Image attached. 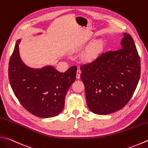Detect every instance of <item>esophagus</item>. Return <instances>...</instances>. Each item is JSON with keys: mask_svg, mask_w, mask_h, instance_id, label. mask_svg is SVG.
Wrapping results in <instances>:
<instances>
[{"mask_svg": "<svg viewBox=\"0 0 148 148\" xmlns=\"http://www.w3.org/2000/svg\"><path fill=\"white\" fill-rule=\"evenodd\" d=\"M82 73V72H81L80 70H77L76 72V78L77 79H79L80 78V74Z\"/></svg>", "mask_w": 148, "mask_h": 148, "instance_id": "1", "label": "esophagus"}]
</instances>
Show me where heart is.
<instances>
[{
  "instance_id": "heart-1",
  "label": "heart",
  "mask_w": 148,
  "mask_h": 148,
  "mask_svg": "<svg viewBox=\"0 0 148 148\" xmlns=\"http://www.w3.org/2000/svg\"><path fill=\"white\" fill-rule=\"evenodd\" d=\"M105 47V42L103 40H97L89 46L83 55L84 60L91 62L99 56Z\"/></svg>"
}]
</instances>
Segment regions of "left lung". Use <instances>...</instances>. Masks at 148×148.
Instances as JSON below:
<instances>
[{
    "instance_id": "left-lung-1",
    "label": "left lung",
    "mask_w": 148,
    "mask_h": 148,
    "mask_svg": "<svg viewBox=\"0 0 148 148\" xmlns=\"http://www.w3.org/2000/svg\"><path fill=\"white\" fill-rule=\"evenodd\" d=\"M121 47L101 54L80 66L88 108L98 115L122 109L134 95L140 76V60L130 34L123 33Z\"/></svg>"
}]
</instances>
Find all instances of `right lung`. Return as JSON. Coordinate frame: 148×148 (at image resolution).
<instances>
[{
	"label": "right lung",
	"instance_id": "right-lung-1",
	"mask_svg": "<svg viewBox=\"0 0 148 148\" xmlns=\"http://www.w3.org/2000/svg\"><path fill=\"white\" fill-rule=\"evenodd\" d=\"M16 42L9 63V80L14 95L25 109L36 117H53L63 110L65 98L76 80L77 66L60 72L52 66L32 69L25 65Z\"/></svg>",
	"mask_w": 148,
	"mask_h": 148
}]
</instances>
